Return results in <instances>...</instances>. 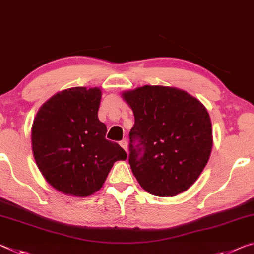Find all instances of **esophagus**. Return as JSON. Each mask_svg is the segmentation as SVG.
<instances>
[{
	"label": "esophagus",
	"instance_id": "1",
	"mask_svg": "<svg viewBox=\"0 0 254 254\" xmlns=\"http://www.w3.org/2000/svg\"><path fill=\"white\" fill-rule=\"evenodd\" d=\"M119 144H120V146H122V147L125 149V151L127 152V147H128V142H127V139H123V140H120Z\"/></svg>",
	"mask_w": 254,
	"mask_h": 254
}]
</instances>
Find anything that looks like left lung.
I'll list each match as a JSON object with an SVG mask.
<instances>
[{
    "instance_id": "8db88e82",
    "label": "left lung",
    "mask_w": 254,
    "mask_h": 254,
    "mask_svg": "<svg viewBox=\"0 0 254 254\" xmlns=\"http://www.w3.org/2000/svg\"><path fill=\"white\" fill-rule=\"evenodd\" d=\"M123 97L135 116L128 161L142 188L159 197L189 189L213 147L206 108L185 91L161 85H145Z\"/></svg>"
}]
</instances>
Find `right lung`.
<instances>
[{
	"instance_id": "right-lung-1",
	"label": "right lung",
	"mask_w": 254,
	"mask_h": 254,
	"mask_svg": "<svg viewBox=\"0 0 254 254\" xmlns=\"http://www.w3.org/2000/svg\"><path fill=\"white\" fill-rule=\"evenodd\" d=\"M101 91L72 88L44 103L33 120L32 152L49 185L86 197L101 188L116 161L126 160L120 145L106 139L98 118Z\"/></svg>"
}]
</instances>
